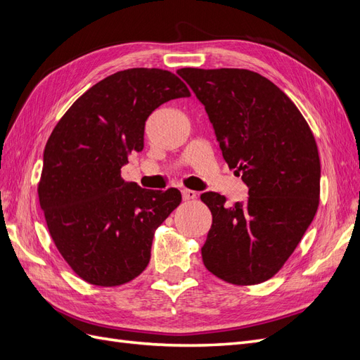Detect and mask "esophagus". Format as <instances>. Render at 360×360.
Wrapping results in <instances>:
<instances>
[{"label":"esophagus","instance_id":"obj_1","mask_svg":"<svg viewBox=\"0 0 360 360\" xmlns=\"http://www.w3.org/2000/svg\"><path fill=\"white\" fill-rule=\"evenodd\" d=\"M181 195H183V200L184 201H189V200H195V198H197V192H195V191H191V189H183L181 191Z\"/></svg>","mask_w":360,"mask_h":360}]
</instances>
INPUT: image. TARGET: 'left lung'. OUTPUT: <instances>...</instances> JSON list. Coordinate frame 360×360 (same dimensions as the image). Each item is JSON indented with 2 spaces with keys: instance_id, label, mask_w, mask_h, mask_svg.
Listing matches in <instances>:
<instances>
[{
  "instance_id": "1",
  "label": "left lung",
  "mask_w": 360,
  "mask_h": 360,
  "mask_svg": "<svg viewBox=\"0 0 360 360\" xmlns=\"http://www.w3.org/2000/svg\"><path fill=\"white\" fill-rule=\"evenodd\" d=\"M204 105L228 167L249 188L245 202L204 192L213 222L201 248L217 278L255 285L284 266L308 230L320 200V158L297 106L246 69L177 70Z\"/></svg>"
}]
</instances>
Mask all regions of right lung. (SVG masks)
Here are the masks:
<instances>
[{"instance_id":"add662e5","label":"right lung","mask_w":360,"mask_h":360,"mask_svg":"<svg viewBox=\"0 0 360 360\" xmlns=\"http://www.w3.org/2000/svg\"><path fill=\"white\" fill-rule=\"evenodd\" d=\"M189 96L168 70H122L86 90L52 130L39 201L60 254L90 284L115 287L143 274L155 230L181 202L179 189H143L122 168L143 151L148 115Z\"/></svg>"}]
</instances>
